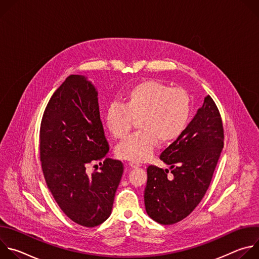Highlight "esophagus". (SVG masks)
I'll return each instance as SVG.
<instances>
[{
	"mask_svg": "<svg viewBox=\"0 0 259 259\" xmlns=\"http://www.w3.org/2000/svg\"><path fill=\"white\" fill-rule=\"evenodd\" d=\"M129 166H130L131 168H138V167H140L141 165H140L139 163H137V162H133V161H132V162L129 163Z\"/></svg>",
	"mask_w": 259,
	"mask_h": 259,
	"instance_id": "34e87169",
	"label": "esophagus"
}]
</instances>
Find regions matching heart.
<instances>
[{
    "instance_id": "heart-1",
    "label": "heart",
    "mask_w": 259,
    "mask_h": 259,
    "mask_svg": "<svg viewBox=\"0 0 259 259\" xmlns=\"http://www.w3.org/2000/svg\"><path fill=\"white\" fill-rule=\"evenodd\" d=\"M192 114V97L183 88L157 80L141 82L125 94L124 104L107 108V127L117 139H124L138 120L140 130L120 143L117 155L133 162L149 160L159 142L170 143L186 130Z\"/></svg>"
}]
</instances>
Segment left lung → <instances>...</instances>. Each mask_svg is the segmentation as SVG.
<instances>
[{
	"label": "left lung",
	"instance_id": "1",
	"mask_svg": "<svg viewBox=\"0 0 259 259\" xmlns=\"http://www.w3.org/2000/svg\"><path fill=\"white\" fill-rule=\"evenodd\" d=\"M225 133L217 105L207 96L183 133L160 155L170 166L146 169V213L157 223L174 225L189 216L204 198L224 149Z\"/></svg>",
	"mask_w": 259,
	"mask_h": 259
}]
</instances>
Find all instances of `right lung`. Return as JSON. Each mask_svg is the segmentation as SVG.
<instances>
[{
  "label": "right lung",
  "mask_w": 259,
  "mask_h": 259,
  "mask_svg": "<svg viewBox=\"0 0 259 259\" xmlns=\"http://www.w3.org/2000/svg\"><path fill=\"white\" fill-rule=\"evenodd\" d=\"M97 92L84 76L70 75L51 96L40 128V160L47 187L63 213L86 228L112 213L123 175L121 161L108 159ZM99 161V171L85 172Z\"/></svg>",
  "instance_id": "obj_1"
}]
</instances>
